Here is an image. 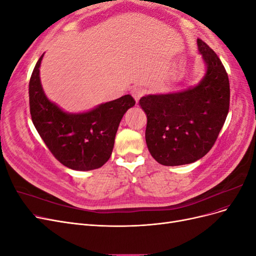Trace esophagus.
<instances>
[{"label":"esophagus","mask_w":256,"mask_h":256,"mask_svg":"<svg viewBox=\"0 0 256 256\" xmlns=\"http://www.w3.org/2000/svg\"><path fill=\"white\" fill-rule=\"evenodd\" d=\"M145 94V90L142 88H134L131 90V95H132V97L136 99V102H138V100H140V98Z\"/></svg>","instance_id":"esophagus-1"}]
</instances>
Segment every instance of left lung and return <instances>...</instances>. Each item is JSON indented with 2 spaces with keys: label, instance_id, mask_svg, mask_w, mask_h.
I'll return each mask as SVG.
<instances>
[{
  "label": "left lung",
  "instance_id": "left-lung-1",
  "mask_svg": "<svg viewBox=\"0 0 256 256\" xmlns=\"http://www.w3.org/2000/svg\"><path fill=\"white\" fill-rule=\"evenodd\" d=\"M198 48L206 72L196 85L140 99L147 116L146 144L152 158L162 166L189 164L203 158L214 144L228 113L226 68L203 40H198Z\"/></svg>",
  "mask_w": 256,
  "mask_h": 256
}]
</instances>
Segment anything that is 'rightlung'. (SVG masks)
<instances>
[{
  "instance_id": "right-lung-1",
  "label": "right lung",
  "mask_w": 256,
  "mask_h": 256,
  "mask_svg": "<svg viewBox=\"0 0 256 256\" xmlns=\"http://www.w3.org/2000/svg\"><path fill=\"white\" fill-rule=\"evenodd\" d=\"M35 65L28 84L30 112L38 134L62 164L76 171L102 168L111 157L124 114L136 104L125 95L81 113H68L46 96L40 68Z\"/></svg>"
}]
</instances>
